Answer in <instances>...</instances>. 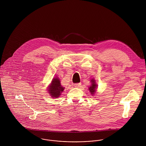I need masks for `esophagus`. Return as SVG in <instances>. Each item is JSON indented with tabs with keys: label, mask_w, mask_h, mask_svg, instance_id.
Returning a JSON list of instances; mask_svg holds the SVG:
<instances>
[{
	"label": "esophagus",
	"mask_w": 146,
	"mask_h": 146,
	"mask_svg": "<svg viewBox=\"0 0 146 146\" xmlns=\"http://www.w3.org/2000/svg\"><path fill=\"white\" fill-rule=\"evenodd\" d=\"M80 86H81V83H77L74 84V86L75 88H79V87H80Z\"/></svg>",
	"instance_id": "1"
}]
</instances>
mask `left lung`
I'll list each match as a JSON object with an SVG mask.
<instances>
[{"instance_id": "8db88e82", "label": "left lung", "mask_w": 146, "mask_h": 146, "mask_svg": "<svg viewBox=\"0 0 146 146\" xmlns=\"http://www.w3.org/2000/svg\"><path fill=\"white\" fill-rule=\"evenodd\" d=\"M90 82H91V85L89 86L88 89H89L90 94H92V96H94L96 93L98 85L96 83V80L94 79H92L90 80Z\"/></svg>"}]
</instances>
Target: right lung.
Wrapping results in <instances>:
<instances>
[{
  "mask_svg": "<svg viewBox=\"0 0 146 146\" xmlns=\"http://www.w3.org/2000/svg\"><path fill=\"white\" fill-rule=\"evenodd\" d=\"M64 89V87L61 85L59 78L56 76L52 79L51 83L48 86L47 91L52 98H57L61 96Z\"/></svg>",
  "mask_w": 146,
  "mask_h": 146,
  "instance_id": "obj_1",
  "label": "right lung"
}]
</instances>
